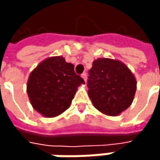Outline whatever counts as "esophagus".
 <instances>
[{
	"label": "esophagus",
	"mask_w": 160,
	"mask_h": 160,
	"mask_svg": "<svg viewBox=\"0 0 160 160\" xmlns=\"http://www.w3.org/2000/svg\"><path fill=\"white\" fill-rule=\"evenodd\" d=\"M81 77H82V79L84 80V81H85V82L87 81V74H86V73H83V74L81 75Z\"/></svg>",
	"instance_id": "esophagus-1"
}]
</instances>
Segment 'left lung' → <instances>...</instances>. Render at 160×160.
I'll use <instances>...</instances> for the list:
<instances>
[{
  "instance_id": "left-lung-1",
  "label": "left lung",
  "mask_w": 160,
  "mask_h": 160,
  "mask_svg": "<svg viewBox=\"0 0 160 160\" xmlns=\"http://www.w3.org/2000/svg\"><path fill=\"white\" fill-rule=\"evenodd\" d=\"M136 79L121 61L98 58L89 70L88 94L94 108L108 116H118L132 103Z\"/></svg>"
}]
</instances>
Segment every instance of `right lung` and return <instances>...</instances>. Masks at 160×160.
<instances>
[{
  "instance_id": "1",
  "label": "right lung",
  "mask_w": 160,
  "mask_h": 160,
  "mask_svg": "<svg viewBox=\"0 0 160 160\" xmlns=\"http://www.w3.org/2000/svg\"><path fill=\"white\" fill-rule=\"evenodd\" d=\"M85 84L74 71V65L63 56L42 61L29 74L27 92L32 108L45 118H54L71 105L78 87Z\"/></svg>"
}]
</instances>
